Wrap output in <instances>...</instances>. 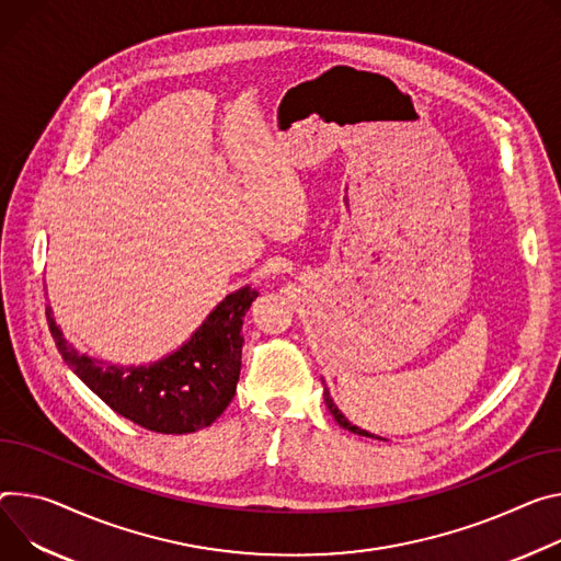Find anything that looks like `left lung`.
Wrapping results in <instances>:
<instances>
[{"label":"left lung","mask_w":561,"mask_h":561,"mask_svg":"<svg viewBox=\"0 0 561 561\" xmlns=\"http://www.w3.org/2000/svg\"><path fill=\"white\" fill-rule=\"evenodd\" d=\"M324 402H327V407H329V412L333 414V419L337 421V425L340 427H344V430H348V432H353V434H358V436H369V438H378V436H374V434H369V432H365V430H360V427H355V425H351L344 416H342V412L337 410L335 407V402L331 400V396H329V391L324 389ZM382 440V438H380Z\"/></svg>","instance_id":"8db88e82"}]
</instances>
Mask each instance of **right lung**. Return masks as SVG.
Masks as SVG:
<instances>
[{"label":"right lung","mask_w":561,"mask_h":561,"mask_svg":"<svg viewBox=\"0 0 561 561\" xmlns=\"http://www.w3.org/2000/svg\"><path fill=\"white\" fill-rule=\"evenodd\" d=\"M257 295L250 286L228 295L185 346L138 369H121L78 353L62 337L50 309L46 322L65 363L116 414L149 432L190 434L213 425L234 396L241 371V327Z\"/></svg>","instance_id":"right-lung-1"}]
</instances>
